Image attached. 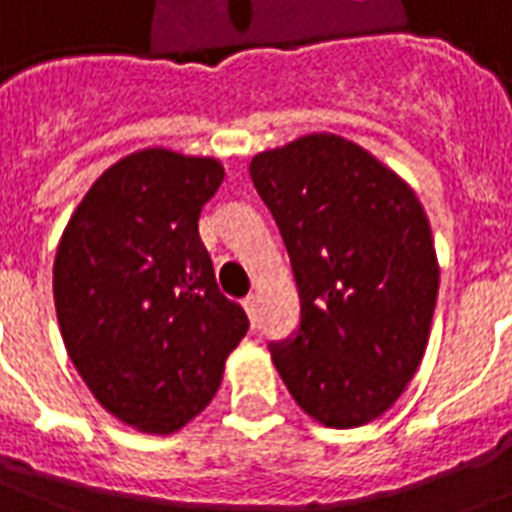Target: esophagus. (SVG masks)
Returning <instances> with one entry per match:
<instances>
[{
    "label": "esophagus",
    "mask_w": 512,
    "mask_h": 512,
    "mask_svg": "<svg viewBox=\"0 0 512 512\" xmlns=\"http://www.w3.org/2000/svg\"><path fill=\"white\" fill-rule=\"evenodd\" d=\"M241 304H244L246 315H249V318L255 321V315H257V296H255V293H249V296H246V299L241 301Z\"/></svg>",
    "instance_id": "1"
}]
</instances>
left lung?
I'll list each match as a JSON object with an SVG mask.
<instances>
[{
  "mask_svg": "<svg viewBox=\"0 0 512 512\" xmlns=\"http://www.w3.org/2000/svg\"><path fill=\"white\" fill-rule=\"evenodd\" d=\"M249 175L277 222L301 301L271 343L293 400L326 428H359L417 373L439 263L417 194L365 147L334 134L257 153Z\"/></svg>",
  "mask_w": 512,
  "mask_h": 512,
  "instance_id": "obj_1",
  "label": "left lung"
}]
</instances>
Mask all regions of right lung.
I'll list each match as a JSON object with an SVG mask.
<instances>
[{
	"label": "right lung",
	"mask_w": 512,
	"mask_h": 512,
	"mask_svg": "<svg viewBox=\"0 0 512 512\" xmlns=\"http://www.w3.org/2000/svg\"><path fill=\"white\" fill-rule=\"evenodd\" d=\"M216 158L147 147L95 180L62 233L54 307L95 400L131 428L167 436L211 403L249 318L224 296L200 241Z\"/></svg>",
	"instance_id": "right-lung-1"
}]
</instances>
